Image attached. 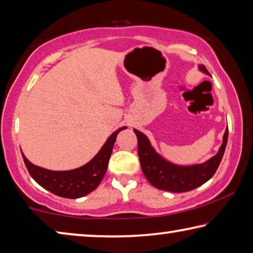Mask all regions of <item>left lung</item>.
I'll return each mask as SVG.
<instances>
[{"label":"left lung","instance_id":"obj_1","mask_svg":"<svg viewBox=\"0 0 253 253\" xmlns=\"http://www.w3.org/2000/svg\"><path fill=\"white\" fill-rule=\"evenodd\" d=\"M199 70L210 74L204 65H199ZM134 133L137 136V151L142 171L148 182L160 190L184 192L202 186L213 177L225 151L228 129L226 128L224 133L223 143L217 154L205 163L191 167H180L166 161L153 150L145 135L136 129Z\"/></svg>","mask_w":253,"mask_h":253}]
</instances>
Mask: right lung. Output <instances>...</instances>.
Segmentation results:
<instances>
[{"instance_id": "1", "label": "right lung", "mask_w": 253, "mask_h": 253, "mask_svg": "<svg viewBox=\"0 0 253 253\" xmlns=\"http://www.w3.org/2000/svg\"><path fill=\"white\" fill-rule=\"evenodd\" d=\"M125 128L126 127L119 128L114 134H111L99 153L89 163L79 169L71 171H50L42 169V168L34 166L22 154L23 161L35 181L48 191L64 198L75 199L83 197L93 191L105 177L116 137L119 131Z\"/></svg>"}]
</instances>
